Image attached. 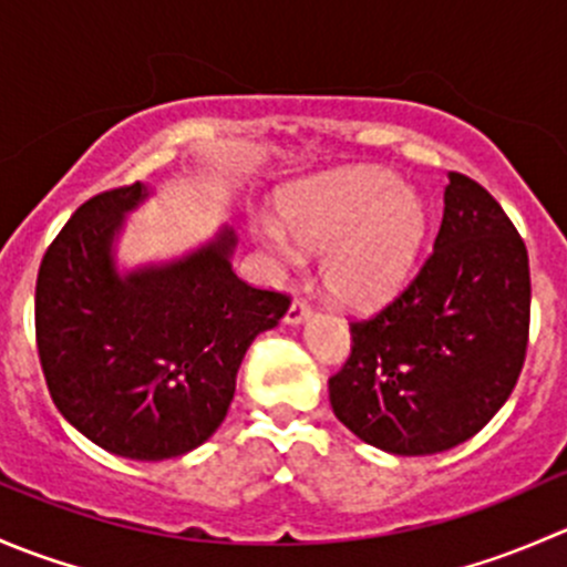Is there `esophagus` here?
Instances as JSON below:
<instances>
[{
    "instance_id": "1",
    "label": "esophagus",
    "mask_w": 567,
    "mask_h": 567,
    "mask_svg": "<svg viewBox=\"0 0 567 567\" xmlns=\"http://www.w3.org/2000/svg\"><path fill=\"white\" fill-rule=\"evenodd\" d=\"M310 316H312L310 305H307L305 299H296L293 305L288 307V312H285V323L299 326V323H305V320H310Z\"/></svg>"
}]
</instances>
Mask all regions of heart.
<instances>
[{"label":"heart","mask_w":567,"mask_h":567,"mask_svg":"<svg viewBox=\"0 0 567 567\" xmlns=\"http://www.w3.org/2000/svg\"><path fill=\"white\" fill-rule=\"evenodd\" d=\"M279 221L257 225L262 247L293 260L296 247H320L326 288L351 305L390 296L420 255L427 210L420 194L384 169L359 167L290 188Z\"/></svg>","instance_id":"obj_1"}]
</instances>
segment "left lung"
<instances>
[{"mask_svg":"<svg viewBox=\"0 0 567 567\" xmlns=\"http://www.w3.org/2000/svg\"><path fill=\"white\" fill-rule=\"evenodd\" d=\"M447 177L431 257L384 310L351 323V357L329 379L337 420L394 455L444 453L483 431L527 353V247L480 183Z\"/></svg>","mask_w":567,"mask_h":567,"instance_id":"left-lung-1","label":"left lung"}]
</instances>
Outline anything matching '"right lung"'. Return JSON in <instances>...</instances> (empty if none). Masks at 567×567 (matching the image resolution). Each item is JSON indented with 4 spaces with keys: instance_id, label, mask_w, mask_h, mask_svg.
<instances>
[{
    "instance_id": "1",
    "label": "right lung",
    "mask_w": 567,
    "mask_h": 567,
    "mask_svg": "<svg viewBox=\"0 0 567 567\" xmlns=\"http://www.w3.org/2000/svg\"><path fill=\"white\" fill-rule=\"evenodd\" d=\"M147 197L134 183L68 219L40 262L35 331L51 400L79 433L123 458L167 461L214 436L244 353L290 301L236 277L227 225L183 257L120 271L125 216Z\"/></svg>"
}]
</instances>
